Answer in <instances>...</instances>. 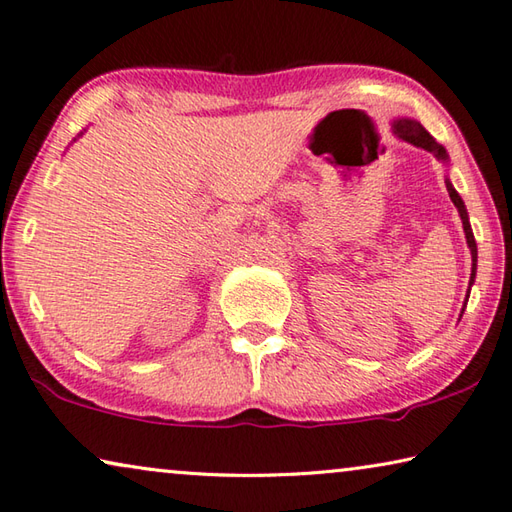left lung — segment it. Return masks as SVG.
<instances>
[{"label":"left lung","mask_w":512,"mask_h":512,"mask_svg":"<svg viewBox=\"0 0 512 512\" xmlns=\"http://www.w3.org/2000/svg\"><path fill=\"white\" fill-rule=\"evenodd\" d=\"M394 131L399 133V138L408 140L410 144H414V147H421L426 149L430 153H435L437 158L446 160V149L441 147V144L435 142V138L430 136V133L421 127L419 122L414 120H397L394 122ZM446 187H448V194H450V200L455 202V207L459 209V216H461V223H464V231H466V243L470 247V254H472V274H470V283L475 281V269H477V243H475V236H472V229H470V223H468V211H466V205L464 200H461V196L455 191V187L450 185V182L446 180ZM470 292V289H468Z\"/></svg>","instance_id":"1"}]
</instances>
